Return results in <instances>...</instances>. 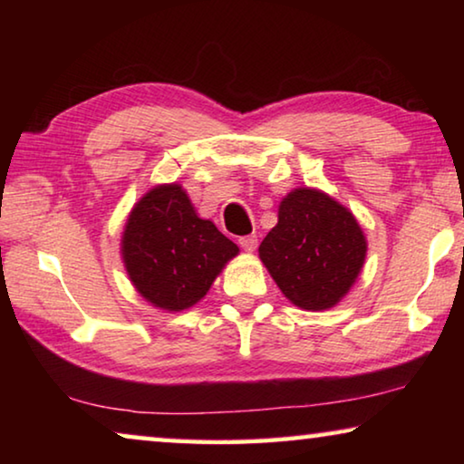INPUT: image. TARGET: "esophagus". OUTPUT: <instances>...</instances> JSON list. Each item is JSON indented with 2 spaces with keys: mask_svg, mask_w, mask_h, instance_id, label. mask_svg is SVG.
<instances>
[{
  "mask_svg": "<svg viewBox=\"0 0 464 464\" xmlns=\"http://www.w3.org/2000/svg\"><path fill=\"white\" fill-rule=\"evenodd\" d=\"M239 246L246 251H256L257 237L256 235H243V237H239Z\"/></svg>",
  "mask_w": 464,
  "mask_h": 464,
  "instance_id": "1",
  "label": "esophagus"
}]
</instances>
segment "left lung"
<instances>
[{"mask_svg":"<svg viewBox=\"0 0 464 464\" xmlns=\"http://www.w3.org/2000/svg\"><path fill=\"white\" fill-rule=\"evenodd\" d=\"M366 237L348 208L315 188L282 198L278 223L260 246V260L290 303L304 311L335 307L354 285Z\"/></svg>","mask_w":464,"mask_h":464,"instance_id":"left-lung-1","label":"left lung"}]
</instances>
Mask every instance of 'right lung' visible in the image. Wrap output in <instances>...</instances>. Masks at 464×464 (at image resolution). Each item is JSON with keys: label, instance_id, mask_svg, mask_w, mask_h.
<instances>
[{"label": "right lung", "instance_id": "1", "mask_svg": "<svg viewBox=\"0 0 464 464\" xmlns=\"http://www.w3.org/2000/svg\"><path fill=\"white\" fill-rule=\"evenodd\" d=\"M122 262L137 293L163 311H184L213 286L239 247L196 215L179 184L149 190L127 218Z\"/></svg>", "mask_w": 464, "mask_h": 464}]
</instances>
